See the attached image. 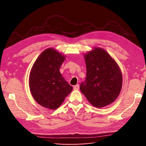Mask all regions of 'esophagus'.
<instances>
[{"label":"esophagus","instance_id":"esophagus-1","mask_svg":"<svg viewBox=\"0 0 146 146\" xmlns=\"http://www.w3.org/2000/svg\"><path fill=\"white\" fill-rule=\"evenodd\" d=\"M78 89H79V85H77L74 86V90H78Z\"/></svg>","mask_w":146,"mask_h":146}]
</instances>
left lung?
<instances>
[{"instance_id": "obj_1", "label": "left lung", "mask_w": 146, "mask_h": 146, "mask_svg": "<svg viewBox=\"0 0 146 146\" xmlns=\"http://www.w3.org/2000/svg\"><path fill=\"white\" fill-rule=\"evenodd\" d=\"M86 77L80 91L88 102L96 108L114 102L120 94L122 74L119 65L104 48L94 47L84 55Z\"/></svg>"}]
</instances>
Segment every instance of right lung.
Wrapping results in <instances>:
<instances>
[{
  "mask_svg": "<svg viewBox=\"0 0 146 146\" xmlns=\"http://www.w3.org/2000/svg\"><path fill=\"white\" fill-rule=\"evenodd\" d=\"M66 58L54 48L38 57L29 75V88L33 99L42 107L58 108L73 90L62 76L60 68Z\"/></svg>",
  "mask_w": 146,
  "mask_h": 146,
  "instance_id": "add662e5",
  "label": "right lung"
}]
</instances>
